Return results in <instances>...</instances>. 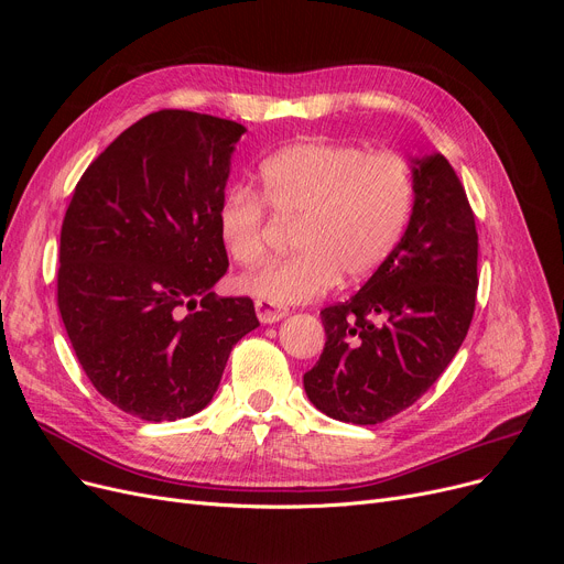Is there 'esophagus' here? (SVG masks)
I'll list each match as a JSON object with an SVG mask.
<instances>
[{
    "label": "esophagus",
    "mask_w": 564,
    "mask_h": 564,
    "mask_svg": "<svg viewBox=\"0 0 564 564\" xmlns=\"http://www.w3.org/2000/svg\"><path fill=\"white\" fill-rule=\"evenodd\" d=\"M256 313H258V319H260L262 324H274V322L283 319L290 311L283 308V306H276V304H272V302L258 300V302H256Z\"/></svg>",
    "instance_id": "34e87169"
}]
</instances>
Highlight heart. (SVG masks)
Returning a JSON list of instances; mask_svg holds the SVG:
<instances>
[{
  "label": "heart",
  "instance_id": "heart-1",
  "mask_svg": "<svg viewBox=\"0 0 564 564\" xmlns=\"http://www.w3.org/2000/svg\"><path fill=\"white\" fill-rule=\"evenodd\" d=\"M259 198L249 187L228 189L217 207L219 240L240 267L270 256L267 210L297 219L292 258L245 276L242 292L276 306L304 304L329 292L340 276L359 281L387 260L406 232L416 181L395 151L302 141L281 148L258 169Z\"/></svg>",
  "mask_w": 564,
  "mask_h": 564
}]
</instances>
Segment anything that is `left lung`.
Instances as JSON below:
<instances>
[{
  "label": "left lung",
  "instance_id": "1",
  "mask_svg": "<svg viewBox=\"0 0 564 564\" xmlns=\"http://www.w3.org/2000/svg\"><path fill=\"white\" fill-rule=\"evenodd\" d=\"M416 203L395 251L351 300L327 306L319 361L304 375L327 416L377 425L427 393L462 347L478 290V230L451 162L413 160Z\"/></svg>",
  "mask_w": 564,
  "mask_h": 564
}]
</instances>
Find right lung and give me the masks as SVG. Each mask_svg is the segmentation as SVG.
Masks as SVG:
<instances>
[{"label":"right lung","instance_id":"right-lung-1","mask_svg":"<svg viewBox=\"0 0 564 564\" xmlns=\"http://www.w3.org/2000/svg\"><path fill=\"white\" fill-rule=\"evenodd\" d=\"M245 126L162 109L118 134L73 192L56 304L96 391L141 421L194 416L235 343L258 327L228 270L217 207Z\"/></svg>","mask_w":564,"mask_h":564}]
</instances>
